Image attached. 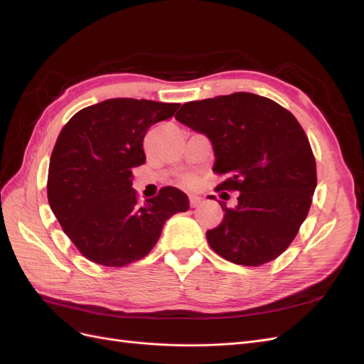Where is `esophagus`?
Segmentation results:
<instances>
[{
  "mask_svg": "<svg viewBox=\"0 0 364 364\" xmlns=\"http://www.w3.org/2000/svg\"><path fill=\"white\" fill-rule=\"evenodd\" d=\"M200 197L199 196H194V194H190V205H191V208H196V206H199L200 205Z\"/></svg>",
  "mask_w": 364,
  "mask_h": 364,
  "instance_id": "34e87169",
  "label": "esophagus"
}]
</instances>
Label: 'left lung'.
I'll use <instances>...</instances> for the list:
<instances>
[{
    "mask_svg": "<svg viewBox=\"0 0 364 364\" xmlns=\"http://www.w3.org/2000/svg\"><path fill=\"white\" fill-rule=\"evenodd\" d=\"M179 123L211 141L220 190L240 193L235 208L208 230L211 249L241 266H261L290 246L310 211L316 161L297 119L277 102L234 92L182 105Z\"/></svg>",
    "mask_w": 364,
    "mask_h": 364,
    "instance_id": "obj_1",
    "label": "left lung"
}]
</instances>
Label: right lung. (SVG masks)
<instances>
[{
  "label": "right lung",
  "mask_w": 364,
  "mask_h": 364,
  "mask_svg": "<svg viewBox=\"0 0 364 364\" xmlns=\"http://www.w3.org/2000/svg\"><path fill=\"white\" fill-rule=\"evenodd\" d=\"M178 103L109 98L77 112L60 130L48 167V202L82 255L123 267L155 247L188 197L174 186L139 203L132 170L146 162L147 130L174 115Z\"/></svg>",
  "instance_id": "1"
}]
</instances>
